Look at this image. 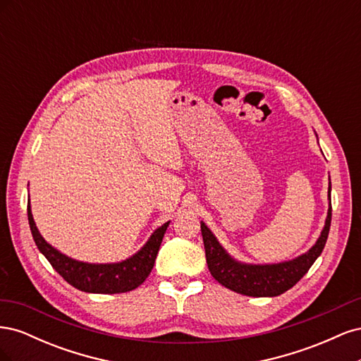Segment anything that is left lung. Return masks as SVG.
Returning a JSON list of instances; mask_svg holds the SVG:
<instances>
[{
    "mask_svg": "<svg viewBox=\"0 0 361 361\" xmlns=\"http://www.w3.org/2000/svg\"><path fill=\"white\" fill-rule=\"evenodd\" d=\"M331 183L329 187V200H330ZM331 224V202L326 212V220L322 232L316 244L298 257L280 264L269 265H253L243 264L233 259L218 243L214 233L202 221V236L204 244V253L207 268H209L212 277L223 285L224 288L235 290L238 293L248 295V297H277L286 292L302 279V276L310 269L318 259L325 247L326 238H329Z\"/></svg>",
    "mask_w": 361,
    "mask_h": 361,
    "instance_id": "obj_1",
    "label": "left lung"
}]
</instances>
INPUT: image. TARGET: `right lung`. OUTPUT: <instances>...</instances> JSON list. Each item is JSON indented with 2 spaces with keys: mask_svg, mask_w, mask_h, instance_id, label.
Segmentation results:
<instances>
[{
  "mask_svg": "<svg viewBox=\"0 0 361 361\" xmlns=\"http://www.w3.org/2000/svg\"><path fill=\"white\" fill-rule=\"evenodd\" d=\"M27 212L31 235L40 253L69 285L89 293H122L138 288L154 268L164 233L170 224L169 221L158 227L143 248L126 260L117 262V264H87V262L75 260L60 253L57 248L43 239L32 218L30 200Z\"/></svg>",
  "mask_w": 361,
  "mask_h": 361,
  "instance_id": "obj_1",
  "label": "right lung"
}]
</instances>
